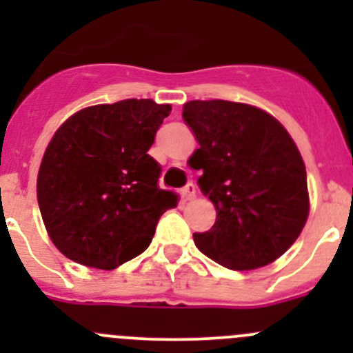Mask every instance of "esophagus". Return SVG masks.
Wrapping results in <instances>:
<instances>
[{"label": "esophagus", "instance_id": "34e87169", "mask_svg": "<svg viewBox=\"0 0 353 353\" xmlns=\"http://www.w3.org/2000/svg\"><path fill=\"white\" fill-rule=\"evenodd\" d=\"M181 196H183L184 201H188V199H193L196 196V186H194L193 183H188L186 186L181 190Z\"/></svg>", "mask_w": 353, "mask_h": 353}]
</instances>
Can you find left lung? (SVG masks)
Wrapping results in <instances>:
<instances>
[{
    "label": "left lung",
    "mask_w": 353,
    "mask_h": 353,
    "mask_svg": "<svg viewBox=\"0 0 353 353\" xmlns=\"http://www.w3.org/2000/svg\"><path fill=\"white\" fill-rule=\"evenodd\" d=\"M183 117L199 148L203 194L216 208L206 232L193 234L203 254L230 270L270 265L301 236L309 215L305 165L285 128L254 105L191 101Z\"/></svg>",
    "instance_id": "1"
}]
</instances>
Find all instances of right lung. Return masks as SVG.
Masks as SVG:
<instances>
[{
    "mask_svg": "<svg viewBox=\"0 0 353 353\" xmlns=\"http://www.w3.org/2000/svg\"><path fill=\"white\" fill-rule=\"evenodd\" d=\"M169 104L126 99L68 117L49 141L37 201L49 237L73 261L114 270L152 243L159 219L177 205L160 190L159 162L147 154Z\"/></svg>",
    "mask_w": 353,
    "mask_h": 353,
    "instance_id": "right-lung-1",
    "label": "right lung"
}]
</instances>
